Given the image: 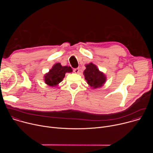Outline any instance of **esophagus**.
I'll list each match as a JSON object with an SVG mask.
<instances>
[{
  "label": "esophagus",
  "mask_w": 153,
  "mask_h": 153,
  "mask_svg": "<svg viewBox=\"0 0 153 153\" xmlns=\"http://www.w3.org/2000/svg\"><path fill=\"white\" fill-rule=\"evenodd\" d=\"M74 72L75 73H76V74H78L79 73V68H75V69H74Z\"/></svg>",
  "instance_id": "34e87169"
}]
</instances>
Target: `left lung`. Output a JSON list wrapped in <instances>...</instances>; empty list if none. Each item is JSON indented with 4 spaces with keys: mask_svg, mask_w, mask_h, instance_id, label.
I'll list each match as a JSON object with an SVG mask.
<instances>
[{
    "mask_svg": "<svg viewBox=\"0 0 153 153\" xmlns=\"http://www.w3.org/2000/svg\"><path fill=\"white\" fill-rule=\"evenodd\" d=\"M86 69L83 71L85 79L88 86L92 89L102 87L106 81V76L100 71L96 65L92 62L85 65Z\"/></svg>",
    "mask_w": 153,
    "mask_h": 153,
    "instance_id": "obj_1",
    "label": "left lung"
}]
</instances>
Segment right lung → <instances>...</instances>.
<instances>
[{
	"label": "right lung",
	"mask_w": 153,
	"mask_h": 153,
	"mask_svg": "<svg viewBox=\"0 0 153 153\" xmlns=\"http://www.w3.org/2000/svg\"><path fill=\"white\" fill-rule=\"evenodd\" d=\"M72 72L73 70L70 67H63L60 63H55L50 71L43 76V80L50 86H57L63 80L65 74Z\"/></svg>",
	"instance_id": "right-lung-1"
}]
</instances>
